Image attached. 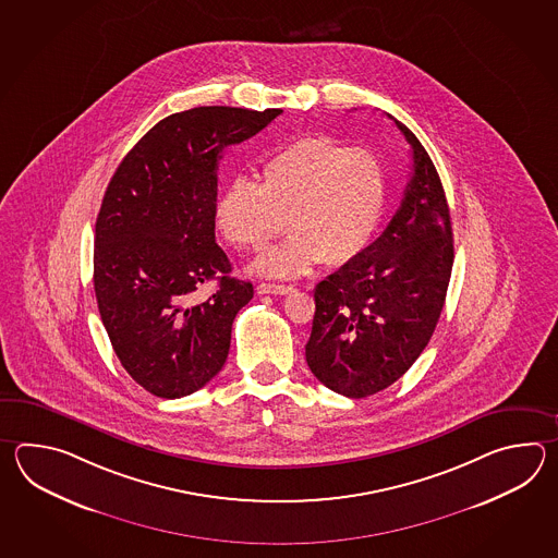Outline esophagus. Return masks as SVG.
I'll use <instances>...</instances> for the list:
<instances>
[{
	"instance_id": "1",
	"label": "esophagus",
	"mask_w": 558,
	"mask_h": 558,
	"mask_svg": "<svg viewBox=\"0 0 558 558\" xmlns=\"http://www.w3.org/2000/svg\"><path fill=\"white\" fill-rule=\"evenodd\" d=\"M293 291V287H289V284H279V283H259L257 284V293L259 295H287V293H291Z\"/></svg>"
}]
</instances>
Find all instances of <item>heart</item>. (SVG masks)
I'll use <instances>...</instances> for the list:
<instances>
[{
  "instance_id": "heart-1",
  "label": "heart",
  "mask_w": 558,
  "mask_h": 558,
  "mask_svg": "<svg viewBox=\"0 0 558 558\" xmlns=\"http://www.w3.org/2000/svg\"><path fill=\"white\" fill-rule=\"evenodd\" d=\"M387 179L379 159L329 137H301L267 157L259 183L238 178L215 202V221L238 250H259L281 231L253 269L289 279L320 262L343 265L365 250L379 227Z\"/></svg>"
}]
</instances>
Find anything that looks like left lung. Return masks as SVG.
Returning a JSON list of instances; mask_svg holds the SVG:
<instances>
[{"label": "left lung", "mask_w": 558, "mask_h": 558, "mask_svg": "<svg viewBox=\"0 0 558 558\" xmlns=\"http://www.w3.org/2000/svg\"><path fill=\"white\" fill-rule=\"evenodd\" d=\"M389 118L413 149L403 202L375 243L315 287L305 344L311 373L349 399L387 389L423 353L445 305L454 259L439 173L415 133Z\"/></svg>", "instance_id": "8db88e82"}]
</instances>
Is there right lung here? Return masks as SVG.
Listing matches in <instances>:
<instances>
[{"mask_svg": "<svg viewBox=\"0 0 558 558\" xmlns=\"http://www.w3.org/2000/svg\"><path fill=\"white\" fill-rule=\"evenodd\" d=\"M283 109L193 107L161 119L123 157L95 223L94 287L131 379L161 399L199 391L226 365L253 284L215 241L217 166ZM217 280L202 300L196 291Z\"/></svg>", "mask_w": 558, "mask_h": 558, "instance_id": "right-lung-1", "label": "right lung"}]
</instances>
